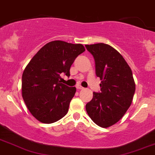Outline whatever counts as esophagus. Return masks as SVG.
<instances>
[{"label":"esophagus","mask_w":155,"mask_h":155,"mask_svg":"<svg viewBox=\"0 0 155 155\" xmlns=\"http://www.w3.org/2000/svg\"><path fill=\"white\" fill-rule=\"evenodd\" d=\"M76 88H77L78 90H83V89H84V87H81V85H79V84H78V85L76 86Z\"/></svg>","instance_id":"1"}]
</instances>
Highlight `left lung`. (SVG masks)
<instances>
[{
	"label": "left lung",
	"instance_id": "obj_1",
	"mask_svg": "<svg viewBox=\"0 0 155 155\" xmlns=\"http://www.w3.org/2000/svg\"><path fill=\"white\" fill-rule=\"evenodd\" d=\"M93 56L101 92H93L86 111L96 124L107 128L116 124L132 104L135 83L132 70L121 54L107 44L85 45Z\"/></svg>",
	"mask_w": 155,
	"mask_h": 155
}]
</instances>
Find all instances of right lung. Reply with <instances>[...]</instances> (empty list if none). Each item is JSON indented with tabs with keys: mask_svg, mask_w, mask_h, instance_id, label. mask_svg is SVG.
Listing matches in <instances>:
<instances>
[{
	"mask_svg": "<svg viewBox=\"0 0 155 155\" xmlns=\"http://www.w3.org/2000/svg\"><path fill=\"white\" fill-rule=\"evenodd\" d=\"M84 51L81 44L55 40L41 48L27 64L22 76V96L39 121L51 124L67 114L76 89L61 83L60 74L69 76L71 64Z\"/></svg>",
	"mask_w": 155,
	"mask_h": 155,
	"instance_id": "right-lung-1",
	"label": "right lung"
}]
</instances>
